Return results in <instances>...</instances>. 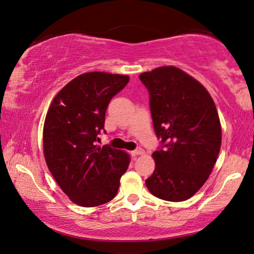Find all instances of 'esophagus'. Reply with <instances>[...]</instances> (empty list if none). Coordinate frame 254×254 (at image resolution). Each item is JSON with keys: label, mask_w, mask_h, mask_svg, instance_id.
I'll use <instances>...</instances> for the list:
<instances>
[{"label": "esophagus", "mask_w": 254, "mask_h": 254, "mask_svg": "<svg viewBox=\"0 0 254 254\" xmlns=\"http://www.w3.org/2000/svg\"><path fill=\"white\" fill-rule=\"evenodd\" d=\"M144 154V150L142 148H136L135 150L132 151V155L133 156H139V155H143Z\"/></svg>", "instance_id": "esophagus-1"}]
</instances>
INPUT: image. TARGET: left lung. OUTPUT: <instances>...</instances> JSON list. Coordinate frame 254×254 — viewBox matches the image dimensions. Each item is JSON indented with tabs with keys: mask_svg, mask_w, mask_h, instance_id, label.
<instances>
[{
	"mask_svg": "<svg viewBox=\"0 0 254 254\" xmlns=\"http://www.w3.org/2000/svg\"><path fill=\"white\" fill-rule=\"evenodd\" d=\"M162 146L152 154L156 168L146 185L159 199L188 200L206 183L221 146L219 116L206 88L175 66L139 75Z\"/></svg>",
	"mask_w": 254,
	"mask_h": 254,
	"instance_id": "obj_1",
	"label": "left lung"
}]
</instances>
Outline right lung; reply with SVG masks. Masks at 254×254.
Here are the masks:
<instances>
[{
  "instance_id": "obj_1",
  "label": "right lung",
  "mask_w": 254,
  "mask_h": 254,
  "mask_svg": "<svg viewBox=\"0 0 254 254\" xmlns=\"http://www.w3.org/2000/svg\"><path fill=\"white\" fill-rule=\"evenodd\" d=\"M127 75L106 72L80 74L60 90L44 124V155L48 170L71 201L96 207L118 193L130 157L122 150L96 144L105 113Z\"/></svg>"
}]
</instances>
